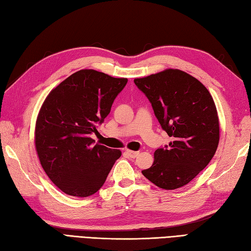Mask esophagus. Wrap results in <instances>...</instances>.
I'll return each mask as SVG.
<instances>
[{"label": "esophagus", "mask_w": 251, "mask_h": 251, "mask_svg": "<svg viewBox=\"0 0 251 251\" xmlns=\"http://www.w3.org/2000/svg\"><path fill=\"white\" fill-rule=\"evenodd\" d=\"M126 152L127 155H129L130 158H133V159L136 158L137 155H138V153H140L138 151H133V150H129V149H126Z\"/></svg>", "instance_id": "34e87169"}]
</instances>
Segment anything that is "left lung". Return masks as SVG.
<instances>
[{
	"instance_id": "1",
	"label": "left lung",
	"mask_w": 251,
	"mask_h": 251,
	"mask_svg": "<svg viewBox=\"0 0 251 251\" xmlns=\"http://www.w3.org/2000/svg\"><path fill=\"white\" fill-rule=\"evenodd\" d=\"M134 83L172 138L155 150L153 164L143 175L165 190L187 185L207 166L218 147L219 120L213 98L202 82L179 70H165Z\"/></svg>"
}]
</instances>
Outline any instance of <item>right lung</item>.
<instances>
[{
	"label": "right lung",
	"mask_w": 251,
	"mask_h": 251,
	"mask_svg": "<svg viewBox=\"0 0 251 251\" xmlns=\"http://www.w3.org/2000/svg\"><path fill=\"white\" fill-rule=\"evenodd\" d=\"M126 78L94 70L72 74L48 94L38 114L35 147L41 164L61 191L86 198L99 191L121 151L96 144L98 133Z\"/></svg>",
	"instance_id": "add662e5"
}]
</instances>
